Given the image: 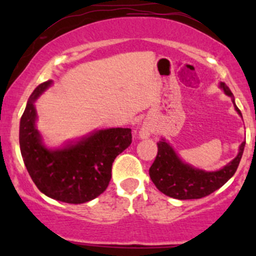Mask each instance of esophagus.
<instances>
[{
  "instance_id": "1",
  "label": "esophagus",
  "mask_w": 256,
  "mask_h": 256,
  "mask_svg": "<svg viewBox=\"0 0 256 256\" xmlns=\"http://www.w3.org/2000/svg\"><path fill=\"white\" fill-rule=\"evenodd\" d=\"M151 134H152V128L150 125H146V124H144L140 130L141 138H147L150 135H151Z\"/></svg>"
}]
</instances>
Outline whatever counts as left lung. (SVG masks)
<instances>
[{
    "mask_svg": "<svg viewBox=\"0 0 256 256\" xmlns=\"http://www.w3.org/2000/svg\"><path fill=\"white\" fill-rule=\"evenodd\" d=\"M220 88L228 96L233 99L234 102L233 94L229 88L224 82H220ZM234 106L239 115H242L236 102H234ZM244 146L245 142L240 144L239 154H236V158L226 164L223 168L218 170V171L207 172L184 164L177 156L172 146L162 140L157 144L158 151H157V156L154 164L150 167V177L157 190H161L164 194L168 196V197L176 198V200L203 198L213 193L214 190H219L222 186L226 184L233 177L238 168L240 160H242Z\"/></svg>",
    "mask_w": 256,
    "mask_h": 256,
    "instance_id": "8db88e82",
    "label": "left lung"
}]
</instances>
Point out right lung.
<instances>
[{
    "instance_id": "right-lung-1",
    "label": "right lung",
    "mask_w": 256,
    "mask_h": 256,
    "mask_svg": "<svg viewBox=\"0 0 256 256\" xmlns=\"http://www.w3.org/2000/svg\"><path fill=\"white\" fill-rule=\"evenodd\" d=\"M52 85L42 82L30 94L20 122V147L38 190L60 202L80 204L102 194L112 180V162L132 141L131 128H106L63 148L49 150L36 128L34 102Z\"/></svg>"
}]
</instances>
